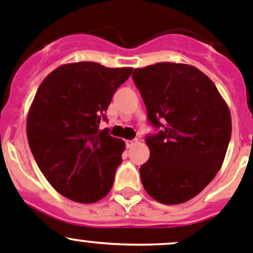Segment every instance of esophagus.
Wrapping results in <instances>:
<instances>
[{
  "instance_id": "esophagus-1",
  "label": "esophagus",
  "mask_w": 253,
  "mask_h": 253,
  "mask_svg": "<svg viewBox=\"0 0 253 253\" xmlns=\"http://www.w3.org/2000/svg\"><path fill=\"white\" fill-rule=\"evenodd\" d=\"M136 143H137V140H128V141H126V147L129 148V147H132L133 145H136Z\"/></svg>"
}]
</instances>
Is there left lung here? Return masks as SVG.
<instances>
[{
  "mask_svg": "<svg viewBox=\"0 0 253 253\" xmlns=\"http://www.w3.org/2000/svg\"><path fill=\"white\" fill-rule=\"evenodd\" d=\"M157 133L147 134L150 159L140 167L146 192L178 205L201 192L219 171L232 131L231 113L198 68L160 62L132 73Z\"/></svg>",
  "mask_w": 253,
  "mask_h": 253,
  "instance_id": "8db88e82",
  "label": "left lung"
}]
</instances>
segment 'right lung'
Returning a JSON list of instances; mask_svg holds the SVG:
<instances>
[{"mask_svg":"<svg viewBox=\"0 0 253 253\" xmlns=\"http://www.w3.org/2000/svg\"><path fill=\"white\" fill-rule=\"evenodd\" d=\"M132 68L97 62L60 66L42 81L27 117L31 152L52 187L72 201L92 204L110 192L125 142L112 137L105 112Z\"/></svg>","mask_w":253,"mask_h":253,"instance_id":"obj_1","label":"right lung"}]
</instances>
